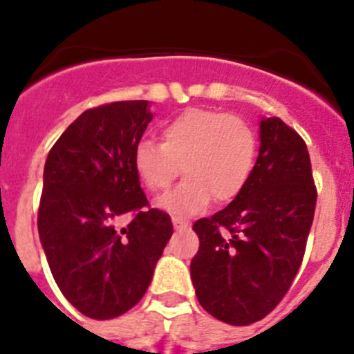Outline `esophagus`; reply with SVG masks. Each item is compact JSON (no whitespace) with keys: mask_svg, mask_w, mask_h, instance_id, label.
Segmentation results:
<instances>
[{"mask_svg":"<svg viewBox=\"0 0 354 354\" xmlns=\"http://www.w3.org/2000/svg\"><path fill=\"white\" fill-rule=\"evenodd\" d=\"M171 223H174L175 230H184V228L189 227V223H187L186 220H183V218H177V216H174V218H171Z\"/></svg>","mask_w":354,"mask_h":354,"instance_id":"1","label":"esophagus"}]
</instances>
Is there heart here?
Returning a JSON list of instances; mask_svg holds the SVG:
<instances>
[{
    "label": "heart",
    "instance_id": "obj_1",
    "mask_svg": "<svg viewBox=\"0 0 354 354\" xmlns=\"http://www.w3.org/2000/svg\"><path fill=\"white\" fill-rule=\"evenodd\" d=\"M257 158V136L246 120L218 109L189 108L162 127V143L142 140L134 149V170L149 192H165L186 174L158 204L168 212L189 216L212 198H236L248 183Z\"/></svg>",
    "mask_w": 354,
    "mask_h": 354
}]
</instances>
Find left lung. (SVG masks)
<instances>
[{
    "mask_svg": "<svg viewBox=\"0 0 354 354\" xmlns=\"http://www.w3.org/2000/svg\"><path fill=\"white\" fill-rule=\"evenodd\" d=\"M259 158L245 189L195 221L192 280L212 317L246 326L286 296L305 255L315 192L305 142L277 117L261 118Z\"/></svg>",
    "mask_w": 354,
    "mask_h": 354,
    "instance_id": "obj_1",
    "label": "left lung"
}]
</instances>
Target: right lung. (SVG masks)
Returning <instances> with one entry per match:
<instances>
[{"instance_id":"obj_1","label":"right lung","mask_w":354,"mask_h":354,"mask_svg":"<svg viewBox=\"0 0 354 354\" xmlns=\"http://www.w3.org/2000/svg\"><path fill=\"white\" fill-rule=\"evenodd\" d=\"M150 120L149 101L86 109L46 159L40 243L55 282L86 317L113 319L133 308L174 232L167 212L145 209L134 170V149ZM127 212L137 216L118 229Z\"/></svg>"}]
</instances>
